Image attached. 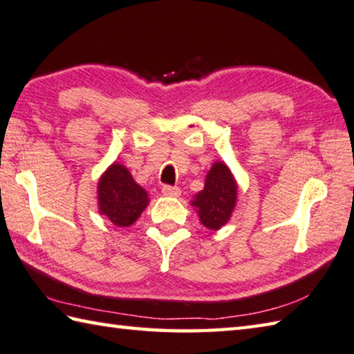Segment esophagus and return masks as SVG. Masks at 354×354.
I'll return each mask as SVG.
<instances>
[{
    "label": "esophagus",
    "instance_id": "obj_1",
    "mask_svg": "<svg viewBox=\"0 0 354 354\" xmlns=\"http://www.w3.org/2000/svg\"><path fill=\"white\" fill-rule=\"evenodd\" d=\"M162 192L165 196H169V197H178L180 196V188L178 186H171V185H163Z\"/></svg>",
    "mask_w": 354,
    "mask_h": 354
}]
</instances>
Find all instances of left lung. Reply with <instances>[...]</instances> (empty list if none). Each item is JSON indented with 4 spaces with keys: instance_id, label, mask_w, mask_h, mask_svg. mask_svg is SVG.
<instances>
[{
    "instance_id": "left-lung-1",
    "label": "left lung",
    "mask_w": 354,
    "mask_h": 354,
    "mask_svg": "<svg viewBox=\"0 0 354 354\" xmlns=\"http://www.w3.org/2000/svg\"><path fill=\"white\" fill-rule=\"evenodd\" d=\"M237 186L228 166L214 163L205 180V188L192 205L197 208L200 222L208 230H218L228 222L236 205Z\"/></svg>"
}]
</instances>
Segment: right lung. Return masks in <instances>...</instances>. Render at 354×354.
Returning a JSON list of instances; mask_svg holds the SVG:
<instances>
[{
    "instance_id": "obj_1",
    "label": "right lung",
    "mask_w": 354,
    "mask_h": 354,
    "mask_svg": "<svg viewBox=\"0 0 354 354\" xmlns=\"http://www.w3.org/2000/svg\"><path fill=\"white\" fill-rule=\"evenodd\" d=\"M148 194L124 166L114 163L98 182L100 212L117 226H129L148 205Z\"/></svg>"
}]
</instances>
